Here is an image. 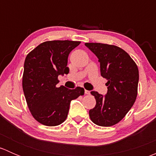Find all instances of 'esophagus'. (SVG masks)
Returning <instances> with one entry per match:
<instances>
[{
    "label": "esophagus",
    "instance_id": "esophagus-1",
    "mask_svg": "<svg viewBox=\"0 0 156 156\" xmlns=\"http://www.w3.org/2000/svg\"><path fill=\"white\" fill-rule=\"evenodd\" d=\"M84 93H85V94H90V91L87 90H84Z\"/></svg>",
    "mask_w": 156,
    "mask_h": 156
}]
</instances>
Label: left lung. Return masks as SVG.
Masks as SVG:
<instances>
[{
    "label": "left lung",
    "mask_w": 156,
    "mask_h": 156,
    "mask_svg": "<svg viewBox=\"0 0 156 156\" xmlns=\"http://www.w3.org/2000/svg\"><path fill=\"white\" fill-rule=\"evenodd\" d=\"M100 62L101 76L108 80L105 97L91 91L97 103L89 111L91 121L102 127L116 125L133 106L137 96L139 70L136 62L123 49L115 45L85 43Z\"/></svg>",
    "instance_id": "8db88e82"
}]
</instances>
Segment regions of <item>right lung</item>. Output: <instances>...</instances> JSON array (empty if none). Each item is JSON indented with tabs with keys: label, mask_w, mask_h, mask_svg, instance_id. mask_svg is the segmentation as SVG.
I'll return each instance as SVG.
<instances>
[{
	"label": "right lung",
	"mask_w": 156,
	"mask_h": 156,
	"mask_svg": "<svg viewBox=\"0 0 156 156\" xmlns=\"http://www.w3.org/2000/svg\"><path fill=\"white\" fill-rule=\"evenodd\" d=\"M73 41H49L26 56L23 89L30 112L39 123L56 126L66 119L72 100L84 94L83 87H56L59 75L68 74V56L80 44Z\"/></svg>",
	"instance_id": "obj_1"
}]
</instances>
